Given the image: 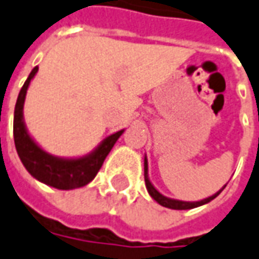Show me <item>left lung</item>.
Segmentation results:
<instances>
[{
	"label": "left lung",
	"mask_w": 259,
	"mask_h": 259,
	"mask_svg": "<svg viewBox=\"0 0 259 259\" xmlns=\"http://www.w3.org/2000/svg\"><path fill=\"white\" fill-rule=\"evenodd\" d=\"M144 178H145V187H147L148 194H150L151 197L155 199L159 205L165 206V208H171V209H191V208H197V206L208 204V202L212 201L215 197H218V195L221 194V191L225 188V185H224L223 188L218 191V192H215L214 195H211V197H208V198L205 199H201V201H195V202H188V201H180V199L168 198L165 195H162V194L151 184L150 178H148V161H147V157L144 159Z\"/></svg>",
	"instance_id": "1"
}]
</instances>
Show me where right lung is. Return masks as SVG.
I'll use <instances>...</instances> for the list:
<instances>
[{
	"instance_id": "add662e5",
	"label": "right lung",
	"mask_w": 259,
	"mask_h": 259,
	"mask_svg": "<svg viewBox=\"0 0 259 259\" xmlns=\"http://www.w3.org/2000/svg\"><path fill=\"white\" fill-rule=\"evenodd\" d=\"M38 67L31 71L21 88L15 111H14V142L18 152L21 162L25 169L32 175L35 180L44 182L50 187L57 190H75L81 188L93 181L95 175L98 174L100 168L104 164L105 158L112 150L114 144L122 135L124 130L118 131L107 137L104 141L87 154L79 158H60L45 152L36 144L27 131L24 122V102L31 79L35 77Z\"/></svg>"
}]
</instances>
